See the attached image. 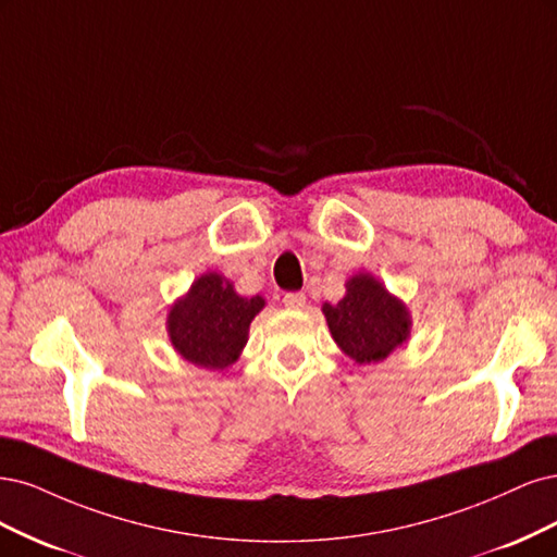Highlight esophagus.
<instances>
[{
    "label": "esophagus",
    "mask_w": 557,
    "mask_h": 557,
    "mask_svg": "<svg viewBox=\"0 0 557 557\" xmlns=\"http://www.w3.org/2000/svg\"><path fill=\"white\" fill-rule=\"evenodd\" d=\"M282 302H284V308H289V310H302L305 305H308L305 294H286Z\"/></svg>",
    "instance_id": "34e87169"
}]
</instances>
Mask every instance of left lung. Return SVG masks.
<instances>
[{
  "mask_svg": "<svg viewBox=\"0 0 557 557\" xmlns=\"http://www.w3.org/2000/svg\"><path fill=\"white\" fill-rule=\"evenodd\" d=\"M345 289L343 300L324 302L321 312L335 345L354 363L386 361L393 351L407 345L411 335L409 308L386 289L380 277L356 273L345 282Z\"/></svg>",
  "mask_w": 557,
  "mask_h": 557,
  "instance_id": "left-lung-1",
  "label": "left lung"
}]
</instances>
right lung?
<instances>
[{
    "instance_id": "add662e5",
    "label": "right lung",
    "mask_w": 557,
    "mask_h": 557,
    "mask_svg": "<svg viewBox=\"0 0 557 557\" xmlns=\"http://www.w3.org/2000/svg\"><path fill=\"white\" fill-rule=\"evenodd\" d=\"M263 308V296H240L231 280L208 271L171 305L166 333L183 361L206 370H226L240 358L249 324Z\"/></svg>"
}]
</instances>
